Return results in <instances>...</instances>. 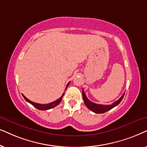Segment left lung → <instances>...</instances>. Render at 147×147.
<instances>
[{"label":"left lung","mask_w":147,"mask_h":147,"mask_svg":"<svg viewBox=\"0 0 147 147\" xmlns=\"http://www.w3.org/2000/svg\"><path fill=\"white\" fill-rule=\"evenodd\" d=\"M82 93H83V100H84V103L86 106H87L88 108H89L90 110H91L93 112L96 113H103L106 112V111L110 110L112 108H113L114 107H116L118 105L119 103L121 102V101L122 100L123 97L124 96L125 93L123 94L122 96L120 97V99H118V101H116V102L113 103L111 105H101V104H97V103H95L92 101H89V99H87V96H86L85 92H84L83 89L82 90Z\"/></svg>","instance_id":"obj_1"}]
</instances>
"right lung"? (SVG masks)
<instances>
[{
	"instance_id": "add662e5",
	"label": "right lung",
	"mask_w": 147,
	"mask_h": 147,
	"mask_svg": "<svg viewBox=\"0 0 147 147\" xmlns=\"http://www.w3.org/2000/svg\"><path fill=\"white\" fill-rule=\"evenodd\" d=\"M70 83V82H69V83H68L67 84V85H66V89L68 87V86L69 85ZM64 93H63V95H62V96L60 97L59 99H57V100L54 101H53V102H52V103H48V104H40V103H37L33 102V101H30V100H29V99H27L26 97L24 96V95H23V94H22V95H23V97H24V99H25V100H26V101H27V102L29 103H31V105H34V106L35 107H36L37 109H40V110H47V109H50L53 108V107H54L55 106H56V105H58V104H59V103H60V101H61V100H62V97L64 96Z\"/></svg>"
}]
</instances>
